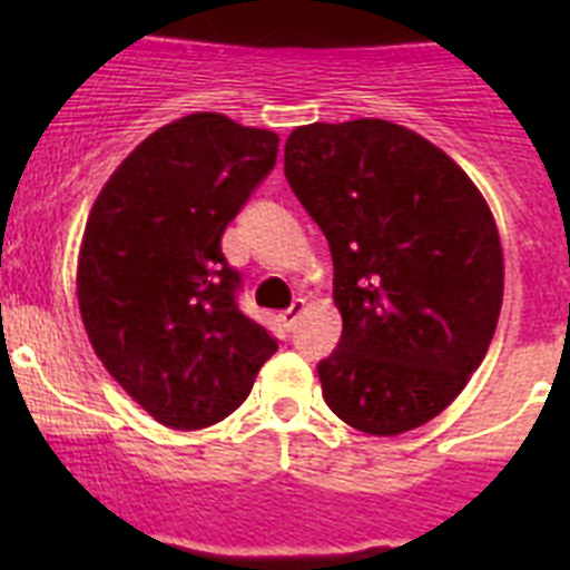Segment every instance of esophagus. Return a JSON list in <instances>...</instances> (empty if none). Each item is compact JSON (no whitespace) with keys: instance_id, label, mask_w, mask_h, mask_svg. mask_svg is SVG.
Listing matches in <instances>:
<instances>
[{"instance_id":"obj_1","label":"esophagus","mask_w":570,"mask_h":570,"mask_svg":"<svg viewBox=\"0 0 570 570\" xmlns=\"http://www.w3.org/2000/svg\"><path fill=\"white\" fill-rule=\"evenodd\" d=\"M305 314V299H294V305H291L288 311H282V328L285 331H294L296 322H299V316Z\"/></svg>"}]
</instances>
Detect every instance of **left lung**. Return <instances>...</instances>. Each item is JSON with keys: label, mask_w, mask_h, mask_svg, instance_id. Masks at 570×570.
<instances>
[{"label": "left lung", "mask_w": 570, "mask_h": 570, "mask_svg": "<svg viewBox=\"0 0 570 570\" xmlns=\"http://www.w3.org/2000/svg\"><path fill=\"white\" fill-rule=\"evenodd\" d=\"M285 179L328 239L340 345L322 396L356 431L396 436L456 400L502 308V248L465 170L385 119L305 125Z\"/></svg>", "instance_id": "8db88e82"}]
</instances>
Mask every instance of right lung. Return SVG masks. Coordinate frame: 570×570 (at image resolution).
Returning <instances> with one entry per match:
<instances>
[{"label": "right lung", "mask_w": 570, "mask_h": 570, "mask_svg": "<svg viewBox=\"0 0 570 570\" xmlns=\"http://www.w3.org/2000/svg\"><path fill=\"white\" fill-rule=\"evenodd\" d=\"M279 136L190 114L125 159L88 216L77 294L90 345L168 428L234 414L276 336L242 314L223 234L274 170Z\"/></svg>", "instance_id": "obj_1"}]
</instances>
